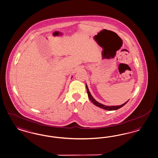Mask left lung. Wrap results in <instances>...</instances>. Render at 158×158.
Returning a JSON list of instances; mask_svg holds the SVG:
<instances>
[{
    "label": "left lung",
    "mask_w": 158,
    "mask_h": 158,
    "mask_svg": "<svg viewBox=\"0 0 158 158\" xmlns=\"http://www.w3.org/2000/svg\"><path fill=\"white\" fill-rule=\"evenodd\" d=\"M86 89H87L88 97H89V99L90 100V101H91L94 105H96V106H98V107H100V108H102V109H104V110H110V111L116 110H117V109H120V108L122 107L123 106H124L125 104L127 103L128 102V100L127 102H125V103H124L123 104H122V105H120V106H105V105H103V104H102L98 103V102H97L94 98H93L92 97V96L91 95L90 93L89 92V89H88V87H87V85H86Z\"/></svg>",
    "instance_id": "8db88e82"
}]
</instances>
